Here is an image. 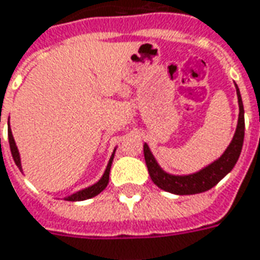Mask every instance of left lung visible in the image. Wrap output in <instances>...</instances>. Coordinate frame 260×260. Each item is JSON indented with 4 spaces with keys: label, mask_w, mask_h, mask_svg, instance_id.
Here are the masks:
<instances>
[{
    "label": "left lung",
    "mask_w": 260,
    "mask_h": 260,
    "mask_svg": "<svg viewBox=\"0 0 260 260\" xmlns=\"http://www.w3.org/2000/svg\"><path fill=\"white\" fill-rule=\"evenodd\" d=\"M238 104H239V118H238V126L235 131V135L232 138V142L226 148L224 155L219 157L218 160L211 163L206 169L200 170L197 173L188 174V176H173L166 172H163L157 161L155 160L153 155L150 153L148 145H143V155L145 161L148 166V172L150 174V179L156 186L169 191V193L179 194V196H187V194H199L207 191L215 186L224 176L231 172L238 157L241 155L242 145H244L245 135V119H244V104L242 99L237 87Z\"/></svg>",
    "instance_id": "left-lung-1"
}]
</instances>
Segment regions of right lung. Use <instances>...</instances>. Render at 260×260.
Masks as SVG:
<instances>
[{
	"mask_svg": "<svg viewBox=\"0 0 260 260\" xmlns=\"http://www.w3.org/2000/svg\"><path fill=\"white\" fill-rule=\"evenodd\" d=\"M8 139H10V148L11 153H12V157H14V161H15L16 166L19 168V170H22V168H21V159H19V152H18V148H16L15 141H14V136H12V132H11V131H8ZM112 159H114V153H112L111 159L108 161V166L105 169L104 176H103L94 186L88 187V188H84V190H81V191H77L76 194H72V196H69L66 200H69V201H83V200L91 199L94 196H97V194L101 193L105 187H107V184H108V180H110V170H111Z\"/></svg>",
	"mask_w": 260,
	"mask_h": 260,
	"instance_id": "1",
	"label": "right lung"
}]
</instances>
